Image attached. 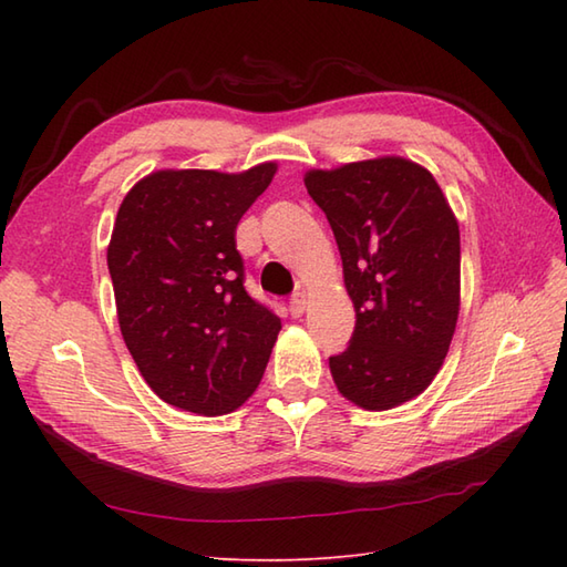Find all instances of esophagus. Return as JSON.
<instances>
[{
	"instance_id": "34e87169",
	"label": "esophagus",
	"mask_w": 567,
	"mask_h": 567,
	"mask_svg": "<svg viewBox=\"0 0 567 567\" xmlns=\"http://www.w3.org/2000/svg\"><path fill=\"white\" fill-rule=\"evenodd\" d=\"M305 309H307V295L305 292H295L292 299H290V315L295 319H299V317L305 315Z\"/></svg>"
}]
</instances>
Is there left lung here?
Wrapping results in <instances>:
<instances>
[{"mask_svg": "<svg viewBox=\"0 0 567 567\" xmlns=\"http://www.w3.org/2000/svg\"><path fill=\"white\" fill-rule=\"evenodd\" d=\"M327 214L355 307L336 388L363 409L424 392L443 365L461 309V231L436 179L406 158L360 161L305 175Z\"/></svg>", "mask_w": 567, "mask_h": 567, "instance_id": "left-lung-1", "label": "left lung"}]
</instances>
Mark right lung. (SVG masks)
Listing matches in <instances>:
<instances>
[{"instance_id": "right-lung-1", "label": "right lung", "mask_w": 567, "mask_h": 567, "mask_svg": "<svg viewBox=\"0 0 567 567\" xmlns=\"http://www.w3.org/2000/svg\"><path fill=\"white\" fill-rule=\"evenodd\" d=\"M277 171H158L118 207L106 265L128 353L163 402L202 416L256 392L282 323L246 292L236 226Z\"/></svg>"}]
</instances>
